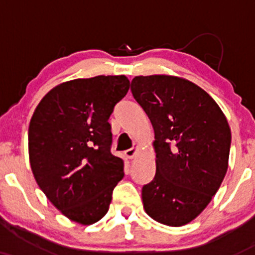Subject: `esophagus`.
<instances>
[{"mask_svg":"<svg viewBox=\"0 0 255 255\" xmlns=\"http://www.w3.org/2000/svg\"><path fill=\"white\" fill-rule=\"evenodd\" d=\"M136 152H137V145L134 144V146L131 148H128L127 151H125V154L126 157L129 158V159H131V158H134L136 156Z\"/></svg>","mask_w":255,"mask_h":255,"instance_id":"obj_1","label":"esophagus"}]
</instances>
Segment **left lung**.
Listing matches in <instances>:
<instances>
[{
  "label": "left lung",
  "mask_w": 255,
  "mask_h": 255,
  "mask_svg": "<svg viewBox=\"0 0 255 255\" xmlns=\"http://www.w3.org/2000/svg\"><path fill=\"white\" fill-rule=\"evenodd\" d=\"M131 95L154 130L156 175L142 187L146 213L170 227L198 217L227 174L231 131L198 85L171 75L135 77Z\"/></svg>",
  "instance_id": "left-lung-1"
}]
</instances>
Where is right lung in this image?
Masks as SVG:
<instances>
[{
	"mask_svg": "<svg viewBox=\"0 0 255 255\" xmlns=\"http://www.w3.org/2000/svg\"><path fill=\"white\" fill-rule=\"evenodd\" d=\"M125 75L75 79L49 91L28 127V154L38 186L77 223L98 222L125 176L124 160L110 152L108 120L127 95Z\"/></svg>",
	"mask_w": 255,
	"mask_h": 255,
	"instance_id": "right-lung-1",
	"label": "right lung"
}]
</instances>
